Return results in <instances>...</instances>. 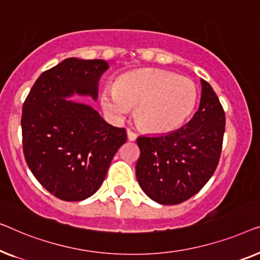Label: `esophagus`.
I'll list each match as a JSON object with an SVG mask.
<instances>
[{
  "instance_id": "obj_1",
  "label": "esophagus",
  "mask_w": 260,
  "mask_h": 260,
  "mask_svg": "<svg viewBox=\"0 0 260 260\" xmlns=\"http://www.w3.org/2000/svg\"><path fill=\"white\" fill-rule=\"evenodd\" d=\"M137 138H138V135L134 133V132H132V131H127V139H128L129 141H135L137 140Z\"/></svg>"
}]
</instances>
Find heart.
Segmentation results:
<instances>
[{
	"label": "heart",
	"mask_w": 260,
	"mask_h": 260,
	"mask_svg": "<svg viewBox=\"0 0 260 260\" xmlns=\"http://www.w3.org/2000/svg\"><path fill=\"white\" fill-rule=\"evenodd\" d=\"M197 87L191 80L172 72L141 68L123 74L102 90L101 106L115 120H122L135 107V121L153 134H166L179 128L192 114Z\"/></svg>",
	"instance_id": "heart-1"
}]
</instances>
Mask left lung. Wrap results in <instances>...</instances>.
<instances>
[{"instance_id":"left-lung-1","label":"left lung","mask_w":260,"mask_h":260,"mask_svg":"<svg viewBox=\"0 0 260 260\" xmlns=\"http://www.w3.org/2000/svg\"><path fill=\"white\" fill-rule=\"evenodd\" d=\"M202 98L193 118L178 131L141 135L135 173L146 194L161 205H177L197 194L220 158L225 113L210 83L200 79Z\"/></svg>"}]
</instances>
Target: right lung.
Segmentation results:
<instances>
[{"label":"right lung","mask_w":260,"mask_h":260,"mask_svg":"<svg viewBox=\"0 0 260 260\" xmlns=\"http://www.w3.org/2000/svg\"><path fill=\"white\" fill-rule=\"evenodd\" d=\"M108 68L104 60L66 58L39 76L22 108L27 165L47 191L66 202L93 196L127 140L125 128L109 125L92 106L68 99L96 101Z\"/></svg>","instance_id":"add662e5"}]
</instances>
